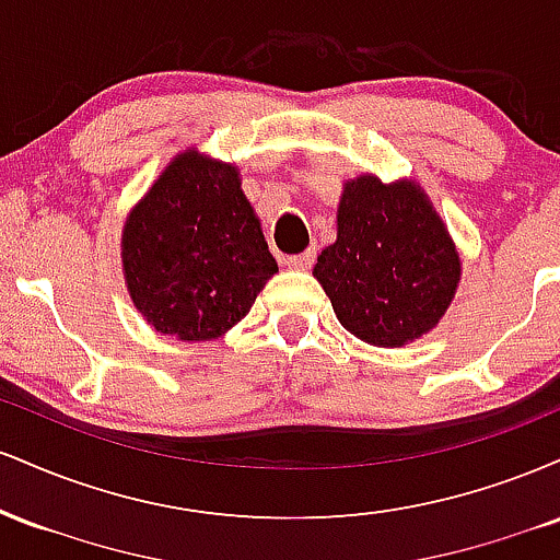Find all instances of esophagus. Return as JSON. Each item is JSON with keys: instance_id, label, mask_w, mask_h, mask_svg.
I'll return each instance as SVG.
<instances>
[{"instance_id": "esophagus-1", "label": "esophagus", "mask_w": 560, "mask_h": 560, "mask_svg": "<svg viewBox=\"0 0 560 560\" xmlns=\"http://www.w3.org/2000/svg\"><path fill=\"white\" fill-rule=\"evenodd\" d=\"M313 260H316V249H305L300 255H289L284 262L289 268H294V271H307L313 266Z\"/></svg>"}]
</instances>
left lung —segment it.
I'll use <instances>...</instances> for the list:
<instances>
[{
  "label": "left lung",
  "instance_id": "left-lung-1",
  "mask_svg": "<svg viewBox=\"0 0 560 560\" xmlns=\"http://www.w3.org/2000/svg\"><path fill=\"white\" fill-rule=\"evenodd\" d=\"M313 276L347 331L374 347H402L445 316L460 284V255L413 178L384 184L374 173L347 178L337 242Z\"/></svg>",
  "mask_w": 560,
  "mask_h": 560
}]
</instances>
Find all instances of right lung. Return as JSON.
<instances>
[{
    "instance_id": "1",
    "label": "right lung",
    "mask_w": 560,
    "mask_h": 560,
    "mask_svg": "<svg viewBox=\"0 0 560 560\" xmlns=\"http://www.w3.org/2000/svg\"><path fill=\"white\" fill-rule=\"evenodd\" d=\"M120 260L133 307L182 342L223 337L279 271L240 168L197 147L178 152L133 205Z\"/></svg>"
}]
</instances>
